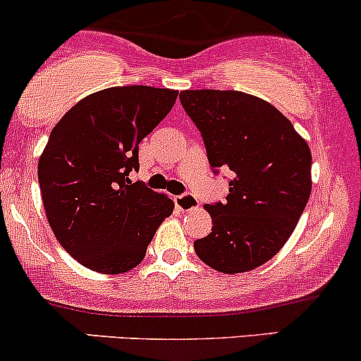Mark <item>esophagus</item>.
<instances>
[{"label":"esophagus","mask_w":361,"mask_h":361,"mask_svg":"<svg viewBox=\"0 0 361 361\" xmlns=\"http://www.w3.org/2000/svg\"><path fill=\"white\" fill-rule=\"evenodd\" d=\"M176 206L182 209V212H191V209L200 206V201H197V197H194L192 194H184V196L176 197Z\"/></svg>","instance_id":"obj_1"}]
</instances>
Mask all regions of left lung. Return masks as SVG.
<instances>
[{"label": "left lung", "mask_w": 361, "mask_h": 361, "mask_svg": "<svg viewBox=\"0 0 361 361\" xmlns=\"http://www.w3.org/2000/svg\"><path fill=\"white\" fill-rule=\"evenodd\" d=\"M180 102L204 140L209 165L232 170L225 202L204 204L212 233L197 257L225 274L268 262L293 233L312 189V153L274 105L235 90H182Z\"/></svg>", "instance_id": "1"}]
</instances>
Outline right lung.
<instances>
[{
  "label": "right lung",
  "mask_w": 361,
  "mask_h": 361,
  "mask_svg": "<svg viewBox=\"0 0 361 361\" xmlns=\"http://www.w3.org/2000/svg\"><path fill=\"white\" fill-rule=\"evenodd\" d=\"M179 92L147 85L111 87L73 105L39 159V185L54 237L73 259L102 274H123L147 254L173 212L167 194L140 182L137 147Z\"/></svg>",
  "instance_id": "1"
}]
</instances>
